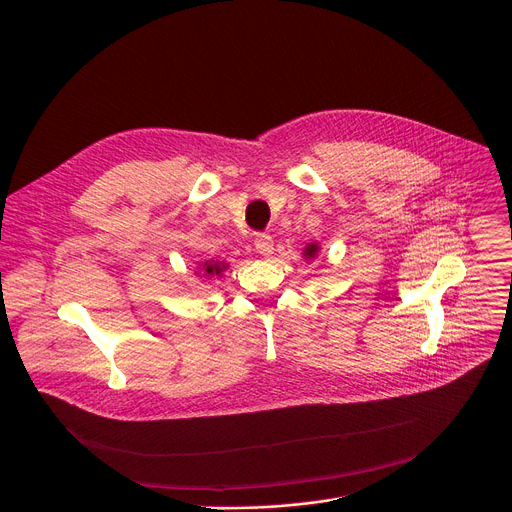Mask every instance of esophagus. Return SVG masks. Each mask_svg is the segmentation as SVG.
I'll return each mask as SVG.
<instances>
[{"label": "esophagus", "instance_id": "34e87169", "mask_svg": "<svg viewBox=\"0 0 512 512\" xmlns=\"http://www.w3.org/2000/svg\"><path fill=\"white\" fill-rule=\"evenodd\" d=\"M255 249H257L259 255L269 257L273 253V239H271V235H257L255 237Z\"/></svg>", "mask_w": 512, "mask_h": 512}]
</instances>
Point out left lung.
Returning a JSON list of instances; mask_svg holds the SVG:
<instances>
[{
  "instance_id": "obj_1",
  "label": "left lung",
  "mask_w": 512,
  "mask_h": 512,
  "mask_svg": "<svg viewBox=\"0 0 512 512\" xmlns=\"http://www.w3.org/2000/svg\"><path fill=\"white\" fill-rule=\"evenodd\" d=\"M318 251H320L318 243H310V245L304 249V259H314V257L318 255Z\"/></svg>"
}]
</instances>
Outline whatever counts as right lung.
<instances>
[{
    "instance_id": "right-lung-1",
    "label": "right lung",
    "mask_w": 512,
    "mask_h": 512,
    "mask_svg": "<svg viewBox=\"0 0 512 512\" xmlns=\"http://www.w3.org/2000/svg\"><path fill=\"white\" fill-rule=\"evenodd\" d=\"M227 267H229V265H227L225 261H214V259H210V261H204V263L198 267V271H200L204 277H221Z\"/></svg>"
}]
</instances>
